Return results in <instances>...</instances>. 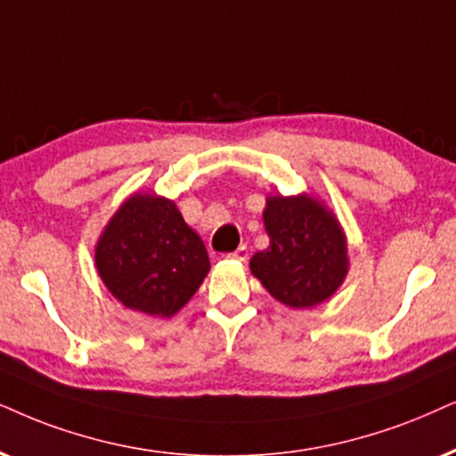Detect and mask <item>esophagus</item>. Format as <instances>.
Wrapping results in <instances>:
<instances>
[{
  "mask_svg": "<svg viewBox=\"0 0 456 456\" xmlns=\"http://www.w3.org/2000/svg\"><path fill=\"white\" fill-rule=\"evenodd\" d=\"M229 258H233V261H241V263H244L246 258H248V248H246V246H240L238 250L229 255Z\"/></svg>",
  "mask_w": 456,
  "mask_h": 456,
  "instance_id": "esophagus-1",
  "label": "esophagus"
}]
</instances>
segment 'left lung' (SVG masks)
<instances>
[{"mask_svg": "<svg viewBox=\"0 0 456 456\" xmlns=\"http://www.w3.org/2000/svg\"><path fill=\"white\" fill-rule=\"evenodd\" d=\"M269 246L250 258V273L292 309L324 303L349 273L347 235L324 201L309 193L267 195Z\"/></svg>", "mask_w": 456, "mask_h": 456, "instance_id": "left-lung-1", "label": "left lung"}]
</instances>
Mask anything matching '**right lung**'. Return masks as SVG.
I'll return each instance as SVG.
<instances>
[{"instance_id":"obj_1","label":"right lung","mask_w":456,"mask_h":456,"mask_svg":"<svg viewBox=\"0 0 456 456\" xmlns=\"http://www.w3.org/2000/svg\"><path fill=\"white\" fill-rule=\"evenodd\" d=\"M99 278L126 309L172 318L210 271L204 241L175 201L134 191L115 210L94 246Z\"/></svg>"}]
</instances>
